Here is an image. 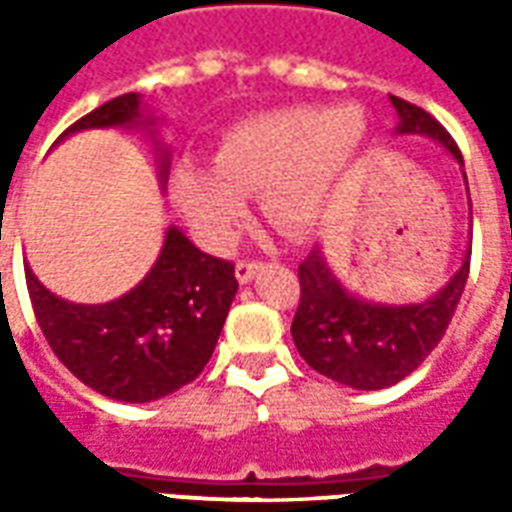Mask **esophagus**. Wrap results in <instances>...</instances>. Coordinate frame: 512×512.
<instances>
[{"instance_id": "esophagus-1", "label": "esophagus", "mask_w": 512, "mask_h": 512, "mask_svg": "<svg viewBox=\"0 0 512 512\" xmlns=\"http://www.w3.org/2000/svg\"><path fill=\"white\" fill-rule=\"evenodd\" d=\"M257 268H260V263H255V260H238V263H235V279H238L241 285H246V282H252V277L257 274Z\"/></svg>"}]
</instances>
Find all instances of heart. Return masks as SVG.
Returning <instances> with one entry per match:
<instances>
[{
	"label": "heart",
	"instance_id": "b5f03b06",
	"mask_svg": "<svg viewBox=\"0 0 512 512\" xmlns=\"http://www.w3.org/2000/svg\"><path fill=\"white\" fill-rule=\"evenodd\" d=\"M365 136V115L354 106L274 109L224 131L213 172L180 164L172 191L191 230L213 249L233 241L252 194H260L268 222L301 238L329 222L359 167Z\"/></svg>",
	"mask_w": 512,
	"mask_h": 512
}]
</instances>
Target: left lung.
Wrapping results in <instances>:
<instances>
[{"instance_id":"8db88e82","label":"left lung","mask_w":512,"mask_h":512,"mask_svg":"<svg viewBox=\"0 0 512 512\" xmlns=\"http://www.w3.org/2000/svg\"><path fill=\"white\" fill-rule=\"evenodd\" d=\"M389 101L400 120L395 134L436 139L463 167L461 150L439 120L397 95H389ZM469 257L472 249H466L461 268L430 299L381 304L354 296L329 268L321 249H312L299 266L301 299L290 326L293 343L312 370L337 384L365 392L397 384L411 376L441 343L469 279Z\"/></svg>"}]
</instances>
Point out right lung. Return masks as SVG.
<instances>
[{"mask_svg":"<svg viewBox=\"0 0 512 512\" xmlns=\"http://www.w3.org/2000/svg\"><path fill=\"white\" fill-rule=\"evenodd\" d=\"M142 95H117L76 120L60 139L87 128H150ZM156 136V128H150ZM57 139V142H60ZM158 178L167 183L169 150L158 139ZM27 271L32 310L62 365L95 392L150 403L191 384L208 365L238 290L235 266L200 252L175 224L147 277L106 304H73Z\"/></svg>","mask_w":512,"mask_h":512,"instance_id":"obj_1","label":"right lung"}]
</instances>
